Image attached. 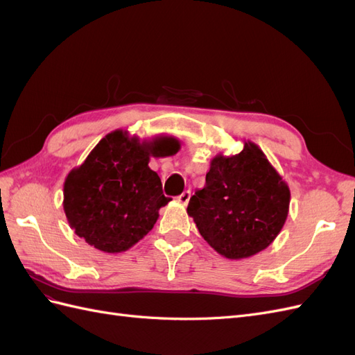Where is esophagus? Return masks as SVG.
Returning a JSON list of instances; mask_svg holds the SVG:
<instances>
[{
    "label": "esophagus",
    "mask_w": 355,
    "mask_h": 355,
    "mask_svg": "<svg viewBox=\"0 0 355 355\" xmlns=\"http://www.w3.org/2000/svg\"><path fill=\"white\" fill-rule=\"evenodd\" d=\"M189 198H191V191H184L182 194L178 197V201L180 204H184V206H187V204L189 202Z\"/></svg>",
    "instance_id": "1"
}]
</instances>
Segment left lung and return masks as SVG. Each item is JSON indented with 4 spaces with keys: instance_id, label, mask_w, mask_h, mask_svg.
Masks as SVG:
<instances>
[{
    "instance_id": "left-lung-1",
    "label": "left lung",
    "mask_w": 355,
    "mask_h": 355,
    "mask_svg": "<svg viewBox=\"0 0 355 355\" xmlns=\"http://www.w3.org/2000/svg\"><path fill=\"white\" fill-rule=\"evenodd\" d=\"M290 189L262 149L244 141L235 155L210 161L206 187L188 204L201 237L227 259H247L265 250L283 230Z\"/></svg>"
}]
</instances>
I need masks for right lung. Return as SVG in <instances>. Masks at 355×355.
Segmentation results:
<instances>
[{
  "mask_svg": "<svg viewBox=\"0 0 355 355\" xmlns=\"http://www.w3.org/2000/svg\"><path fill=\"white\" fill-rule=\"evenodd\" d=\"M179 149V139L168 135L141 141L118 128L102 137L63 184L69 227L101 252L130 249L154 228L159 209L170 201L149 159Z\"/></svg>",
  "mask_w": 355,
  "mask_h": 355,
  "instance_id": "add662e5",
  "label": "right lung"
}]
</instances>
